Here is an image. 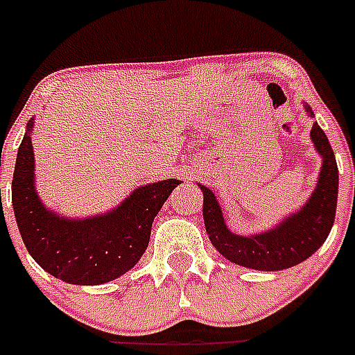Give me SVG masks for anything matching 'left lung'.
<instances>
[{"mask_svg": "<svg viewBox=\"0 0 355 355\" xmlns=\"http://www.w3.org/2000/svg\"><path fill=\"white\" fill-rule=\"evenodd\" d=\"M311 112V110H309ZM311 139L322 155L319 184L302 210L293 214L269 232L258 236H237L225 225L221 208L211 189L200 186L205 193L202 217L211 245L227 259L243 267L259 270H282L308 259L326 241L336 219L337 162L324 130L313 123Z\"/></svg>", "mask_w": 355, "mask_h": 355, "instance_id": "8db88e82", "label": "left lung"}]
</instances>
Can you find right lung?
<instances>
[{
	"label": "right lung",
	"mask_w": 355,
	"mask_h": 355,
	"mask_svg": "<svg viewBox=\"0 0 355 355\" xmlns=\"http://www.w3.org/2000/svg\"><path fill=\"white\" fill-rule=\"evenodd\" d=\"M33 119L27 123L12 177V206L19 234L42 269L60 280L97 286L121 276L138 263L149 245L150 227L178 180L147 184L105 216L85 221L64 219L49 210L35 191Z\"/></svg>",
	"instance_id": "right-lung-1"
}]
</instances>
